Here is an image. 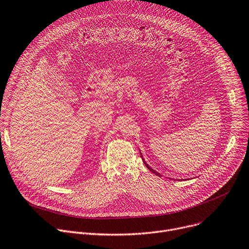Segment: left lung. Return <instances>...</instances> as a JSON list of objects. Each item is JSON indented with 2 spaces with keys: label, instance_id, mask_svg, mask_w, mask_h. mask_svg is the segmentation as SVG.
Wrapping results in <instances>:
<instances>
[{
  "label": "left lung",
  "instance_id": "obj_1",
  "mask_svg": "<svg viewBox=\"0 0 249 249\" xmlns=\"http://www.w3.org/2000/svg\"><path fill=\"white\" fill-rule=\"evenodd\" d=\"M141 157H142V154H141ZM142 159H143V157H142ZM143 162H144V164H145V166H146V167H147V168H148V169H149V170H150V171H151V172H152V173H154V174H156V175H157V176H159V177H160V176H161V175H160V174H159V173H157V172H156V171H155V170H153V169H152V168H151V167H150V166H149V165H148V164H147V163H146V162H145V160H144V159H143Z\"/></svg>",
  "mask_w": 249,
  "mask_h": 249
}]
</instances>
